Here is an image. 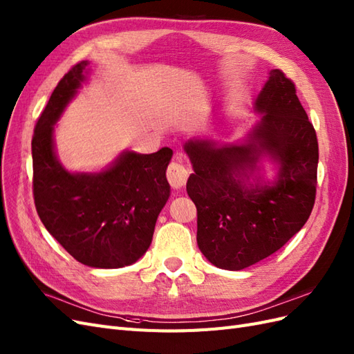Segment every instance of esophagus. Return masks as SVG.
Instances as JSON below:
<instances>
[{
  "instance_id": "esophagus-1",
  "label": "esophagus",
  "mask_w": 354,
  "mask_h": 354,
  "mask_svg": "<svg viewBox=\"0 0 354 354\" xmlns=\"http://www.w3.org/2000/svg\"><path fill=\"white\" fill-rule=\"evenodd\" d=\"M189 177V169L180 162V160H173L167 168V178L168 183L173 187H181L186 185Z\"/></svg>"
}]
</instances>
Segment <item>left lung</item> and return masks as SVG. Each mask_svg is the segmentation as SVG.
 I'll return each instance as SVG.
<instances>
[{"label":"left lung","mask_w":354,"mask_h":354,"mask_svg":"<svg viewBox=\"0 0 354 354\" xmlns=\"http://www.w3.org/2000/svg\"><path fill=\"white\" fill-rule=\"evenodd\" d=\"M255 109L261 120L250 145L185 146L195 169L186 189L198 209V246L224 270H242L282 248L304 226L316 199L317 137L292 80L270 71ZM260 151L281 164L280 176L274 187L248 188L244 178Z\"/></svg>","instance_id":"obj_1"}]
</instances>
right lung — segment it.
<instances>
[{
    "instance_id": "obj_1",
    "label": "right lung",
    "mask_w": 354,
    "mask_h": 354,
    "mask_svg": "<svg viewBox=\"0 0 354 354\" xmlns=\"http://www.w3.org/2000/svg\"><path fill=\"white\" fill-rule=\"evenodd\" d=\"M82 60L65 73L39 115L32 137V192L48 233L75 260L99 269L133 264L152 242L169 196V147L127 152L99 174H71L53 151V125L85 80Z\"/></svg>"
}]
</instances>
